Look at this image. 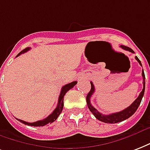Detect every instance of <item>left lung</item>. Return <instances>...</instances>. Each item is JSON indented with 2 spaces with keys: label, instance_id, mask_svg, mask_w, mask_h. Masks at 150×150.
<instances>
[{
  "label": "left lung",
  "instance_id": "8db88e82",
  "mask_svg": "<svg viewBox=\"0 0 150 150\" xmlns=\"http://www.w3.org/2000/svg\"><path fill=\"white\" fill-rule=\"evenodd\" d=\"M120 47L122 49H123L124 50H127V51H129V52L134 53V51L131 50V48L127 47V46H125V45H120ZM135 59L137 60V61L139 63V64L142 66L141 61L139 60V59L137 57H135ZM142 75L143 77V89L142 90V92L139 93V96L134 101L131 105L127 107L125 109H123V111H120L119 112H115L112 113L110 115H103L101 113H100L97 109H96L94 107H93L91 103H90V98L91 96L93 95V93H94V90H95V88H94V86H93V83L90 82V84H91V89H90V92L88 93L87 96H86V103H87V106L90 111L91 112L93 113V116H95L96 118L98 119V120L101 121V122H104V123H119V122H122V121L125 120L127 119H128L129 117H131L134 113L135 112L136 110L139 108V105L142 101V99L143 98L144 92H145V85H146V78H145V74H144V71L142 69Z\"/></svg>",
  "mask_w": 150,
  "mask_h": 150
}]
</instances>
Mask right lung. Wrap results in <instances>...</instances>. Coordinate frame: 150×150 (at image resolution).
Segmentation results:
<instances>
[{
    "mask_svg": "<svg viewBox=\"0 0 150 150\" xmlns=\"http://www.w3.org/2000/svg\"><path fill=\"white\" fill-rule=\"evenodd\" d=\"M30 50V48H26L23 50H22L21 52H19V54L17 55V57H19V55H21L22 53H24V52H27L28 50ZM76 83L77 82L75 81V82H72V83H68L67 85L64 86L61 89V91H60V96H59V99H58V104H57V108H55L54 111L52 112L51 114H50V116L46 117L44 120H38L36 121V122H34V123H28V122H26V121L22 120H18L19 122H21V123H24L26 125L28 126H34V127H40V126H45V125H47L48 123H52V122H54L57 118H58V116H60V114L61 113L63 110V108H64V97L65 93H67V91L69 90H71V88H73L76 85Z\"/></svg>",
    "mask_w": 150,
    "mask_h": 150,
    "instance_id": "obj_1",
    "label": "right lung"
}]
</instances>
